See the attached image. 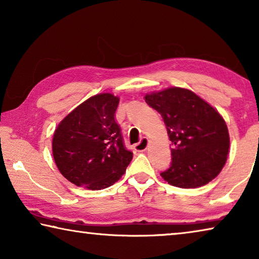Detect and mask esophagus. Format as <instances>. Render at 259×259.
I'll return each mask as SVG.
<instances>
[{"label": "esophagus", "mask_w": 259, "mask_h": 259, "mask_svg": "<svg viewBox=\"0 0 259 259\" xmlns=\"http://www.w3.org/2000/svg\"><path fill=\"white\" fill-rule=\"evenodd\" d=\"M148 143H150V140H148V138L143 137L142 139H140L139 143L135 144V150L138 151V152L146 151L147 147H148Z\"/></svg>", "instance_id": "1"}]
</instances>
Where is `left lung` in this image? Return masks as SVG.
Masks as SVG:
<instances>
[{"label":"left lung","mask_w":259,"mask_h":259,"mask_svg":"<svg viewBox=\"0 0 259 259\" xmlns=\"http://www.w3.org/2000/svg\"><path fill=\"white\" fill-rule=\"evenodd\" d=\"M145 102L161 114L171 140V164L162 178L181 188L212 181L225 165L230 148L221 114L191 90L176 87L146 95Z\"/></svg>","instance_id":"1"}]
</instances>
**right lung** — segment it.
I'll use <instances>...</instances> for the list:
<instances>
[{"label":"right lung","instance_id":"right-lung-1","mask_svg":"<svg viewBox=\"0 0 259 259\" xmlns=\"http://www.w3.org/2000/svg\"><path fill=\"white\" fill-rule=\"evenodd\" d=\"M119 98L100 94L85 100L57 126L52 153L60 174L76 186L103 190L119 181L133 160L115 121Z\"/></svg>","mask_w":259,"mask_h":259}]
</instances>
